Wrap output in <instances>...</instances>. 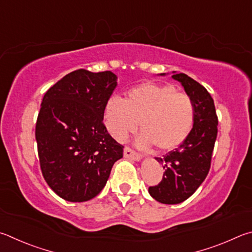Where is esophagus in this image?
Returning a JSON list of instances; mask_svg holds the SVG:
<instances>
[{
	"label": "esophagus",
	"instance_id": "esophagus-1",
	"mask_svg": "<svg viewBox=\"0 0 252 252\" xmlns=\"http://www.w3.org/2000/svg\"><path fill=\"white\" fill-rule=\"evenodd\" d=\"M123 155H125V158H126L135 159V161H139V159L141 158V154L138 153V152H135L134 150H132L130 146H126Z\"/></svg>",
	"mask_w": 252,
	"mask_h": 252
}]
</instances>
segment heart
Here are the masks:
<instances>
[{"label":"heart","mask_w":252,"mask_h":252,"mask_svg":"<svg viewBox=\"0 0 252 252\" xmlns=\"http://www.w3.org/2000/svg\"><path fill=\"white\" fill-rule=\"evenodd\" d=\"M195 120V107L186 93L172 85L144 82L126 93V99L112 97L104 109L108 131L123 142L140 129L142 148L154 144L159 151H171L189 138Z\"/></svg>","instance_id":"b5f03b06"}]
</instances>
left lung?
Instances as JSON below:
<instances>
[{"label":"left lung","mask_w":252,"mask_h":252,"mask_svg":"<svg viewBox=\"0 0 252 252\" xmlns=\"http://www.w3.org/2000/svg\"><path fill=\"white\" fill-rule=\"evenodd\" d=\"M184 87L195 107L191 132L177 149L155 158L165 172L158 185L150 186L149 193L162 204H180L190 197L207 176L217 138L218 118L212 95L204 86L185 74L172 76Z\"/></svg>","instance_id":"left-lung-1"}]
</instances>
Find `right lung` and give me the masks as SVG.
I'll use <instances>...</instances> for the list:
<instances>
[{"label":"right lung","mask_w":252,"mask_h":252,"mask_svg":"<svg viewBox=\"0 0 252 252\" xmlns=\"http://www.w3.org/2000/svg\"><path fill=\"white\" fill-rule=\"evenodd\" d=\"M117 79L110 70L78 69L44 94L35 127L40 170L50 189L68 202L95 197L123 157L125 146L103 123Z\"/></svg>","instance_id":"right-lung-1"}]
</instances>
